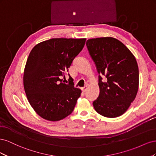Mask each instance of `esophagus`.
<instances>
[{
    "mask_svg": "<svg viewBox=\"0 0 156 156\" xmlns=\"http://www.w3.org/2000/svg\"><path fill=\"white\" fill-rule=\"evenodd\" d=\"M87 88H88V87H87V86H84V87H82V88H81V90H82V91H83V92H85L87 90Z\"/></svg>",
    "mask_w": 156,
    "mask_h": 156,
    "instance_id": "obj_1",
    "label": "esophagus"
}]
</instances>
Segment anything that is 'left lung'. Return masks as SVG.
I'll list each match as a JSON object with an SVG mask.
<instances>
[{"instance_id":"1","label":"left lung","mask_w":156,"mask_h":156,"mask_svg":"<svg viewBox=\"0 0 156 156\" xmlns=\"http://www.w3.org/2000/svg\"><path fill=\"white\" fill-rule=\"evenodd\" d=\"M99 73L100 92L93 106L99 114L116 118L128 109L137 94L139 68L134 55L120 41L102 37L87 41ZM105 76V82L102 76Z\"/></svg>"}]
</instances>
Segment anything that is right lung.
Listing matches in <instances>:
<instances>
[{
	"mask_svg": "<svg viewBox=\"0 0 156 156\" xmlns=\"http://www.w3.org/2000/svg\"><path fill=\"white\" fill-rule=\"evenodd\" d=\"M86 38H52L31 50L23 74L25 92L33 109L44 119L59 121L74 109L81 90L73 82L63 83Z\"/></svg>",
	"mask_w": 156,
	"mask_h": 156,
	"instance_id": "1",
	"label": "right lung"
}]
</instances>
